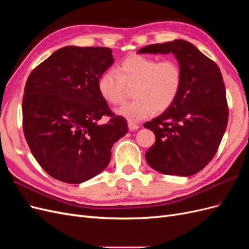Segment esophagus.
<instances>
[{"mask_svg":"<svg viewBox=\"0 0 249 249\" xmlns=\"http://www.w3.org/2000/svg\"><path fill=\"white\" fill-rule=\"evenodd\" d=\"M127 126H129L130 131H136V130L139 129V125L137 124L133 123V122H129V124H127Z\"/></svg>","mask_w":249,"mask_h":249,"instance_id":"34e87169","label":"esophagus"}]
</instances>
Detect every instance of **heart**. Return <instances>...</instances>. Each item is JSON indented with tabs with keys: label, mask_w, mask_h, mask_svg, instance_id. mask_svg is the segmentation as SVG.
<instances>
[{
	"label": "heart",
	"mask_w": 249,
	"mask_h": 249,
	"mask_svg": "<svg viewBox=\"0 0 249 249\" xmlns=\"http://www.w3.org/2000/svg\"><path fill=\"white\" fill-rule=\"evenodd\" d=\"M182 70L176 60H159L131 55L120 62L116 71H105L97 82V90L111 105L122 103L126 87H134V101L116 109L118 115L130 122H140L155 111L163 112L175 103L182 86Z\"/></svg>",
	"instance_id": "heart-1"
}]
</instances>
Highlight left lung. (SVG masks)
<instances>
[{"label": "left lung", "instance_id": "8db88e82", "mask_svg": "<svg viewBox=\"0 0 249 249\" xmlns=\"http://www.w3.org/2000/svg\"><path fill=\"white\" fill-rule=\"evenodd\" d=\"M147 53H172L183 80L171 107L144 124L156 136L145 160L164 175H195L213 159L228 125L229 108L221 71L214 61L183 39L150 44L138 51V54Z\"/></svg>", "mask_w": 249, "mask_h": 249}]
</instances>
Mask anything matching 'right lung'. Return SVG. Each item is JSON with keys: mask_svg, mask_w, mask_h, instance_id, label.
<instances>
[{"mask_svg": "<svg viewBox=\"0 0 249 249\" xmlns=\"http://www.w3.org/2000/svg\"><path fill=\"white\" fill-rule=\"evenodd\" d=\"M114 62L109 48L64 47L30 73L22 99V127L36 161L58 180L80 184L106 168L113 144L127 133L97 90ZM103 116L108 123L99 124Z\"/></svg>", "mask_w": 249, "mask_h": 249, "instance_id": "add662e5", "label": "right lung"}]
</instances>
